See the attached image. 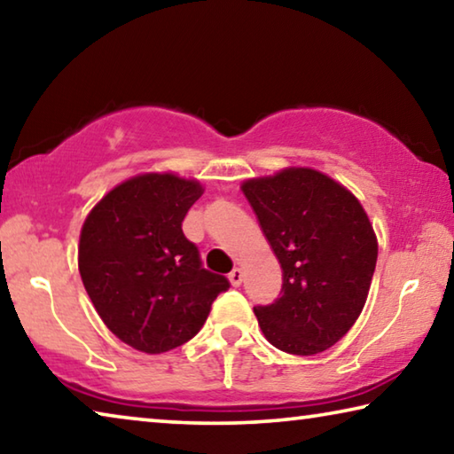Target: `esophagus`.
<instances>
[{
	"label": "esophagus",
	"instance_id": "obj_1",
	"mask_svg": "<svg viewBox=\"0 0 454 454\" xmlns=\"http://www.w3.org/2000/svg\"><path fill=\"white\" fill-rule=\"evenodd\" d=\"M229 281H231L233 287H239L241 281H243V270L241 267H235V270L229 273Z\"/></svg>",
	"mask_w": 454,
	"mask_h": 454
}]
</instances>
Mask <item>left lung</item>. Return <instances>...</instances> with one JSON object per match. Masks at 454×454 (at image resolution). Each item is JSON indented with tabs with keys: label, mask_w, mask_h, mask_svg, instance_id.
<instances>
[{
	"label": "left lung",
	"mask_w": 454,
	"mask_h": 454,
	"mask_svg": "<svg viewBox=\"0 0 454 454\" xmlns=\"http://www.w3.org/2000/svg\"><path fill=\"white\" fill-rule=\"evenodd\" d=\"M241 191L284 271L278 300L254 308L259 328L281 352L328 350L358 319L372 284L378 241L366 211L306 167L249 178Z\"/></svg>",
	"instance_id": "left-lung-1"
}]
</instances>
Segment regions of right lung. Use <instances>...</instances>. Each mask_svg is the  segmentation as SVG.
<instances>
[{
    "label": "right lung",
    "mask_w": 454,
    "mask_h": 454,
    "mask_svg": "<svg viewBox=\"0 0 454 454\" xmlns=\"http://www.w3.org/2000/svg\"><path fill=\"white\" fill-rule=\"evenodd\" d=\"M200 195L199 181L138 175L104 195L82 225V284L106 328L135 350L183 346L229 289L183 233L184 215Z\"/></svg>",
    "instance_id": "add662e5"
}]
</instances>
